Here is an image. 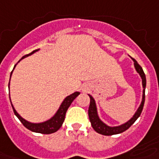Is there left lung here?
<instances>
[{
    "mask_svg": "<svg viewBox=\"0 0 159 159\" xmlns=\"http://www.w3.org/2000/svg\"><path fill=\"white\" fill-rule=\"evenodd\" d=\"M133 60L134 62V66L137 72L140 75L142 78V84H143V88H144V90H143V99H142V102L140 104L139 107L138 108L137 112L135 113L134 115V117L131 119L130 120L123 124L121 126H114V127H110V126H107L106 124H104L100 119H99L98 115H97V111H96V106H95V102L94 98L89 95V98H90V103H89V120L91 122V125L92 127L94 128L96 133H98L100 134H102V135H106V136H110V135H114V134H121L123 132H125L126 130L129 128L130 126L134 124V122L136 121L143 110V107H144V103H145V86H146V79H145V75L144 73V70L142 67L138 64L137 61L135 60L134 58H133Z\"/></svg>",
    "mask_w": 159,
    "mask_h": 159,
    "instance_id": "left-lung-1",
    "label": "left lung"
}]
</instances>
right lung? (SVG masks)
<instances>
[{"instance_id": "1", "label": "right lung", "mask_w": 159, "mask_h": 159, "mask_svg": "<svg viewBox=\"0 0 159 159\" xmlns=\"http://www.w3.org/2000/svg\"><path fill=\"white\" fill-rule=\"evenodd\" d=\"M37 51H39V50L33 51V52H32L29 53V54H27V55H25V56L23 57L22 58H24L25 57L32 55L33 53L36 52ZM14 67H15V65H14ZM12 72H11V75H12ZM11 75H10V77H11ZM8 87H9V83H8ZM79 92H75L74 94H72V95L67 96L66 98L64 99V101L63 102V103L61 104L60 107H59V109L57 110L56 114H55L51 120H47V121L45 122H43V123L34 124V123H30V122L26 121V120H25L24 119L21 118V117L19 115V114L16 112V110L14 109V107H13V105H12V107H13V109H14V114H15L18 117V119L20 120V122L23 124V126H25V127H26L27 129H29L30 131L34 132V133H39V134H53V133L57 132V131L62 126L63 122H64V118H65V114H66V112L68 110L69 107L70 106V104L72 103V102L76 99V97H77V96L79 95Z\"/></svg>"}]
</instances>
